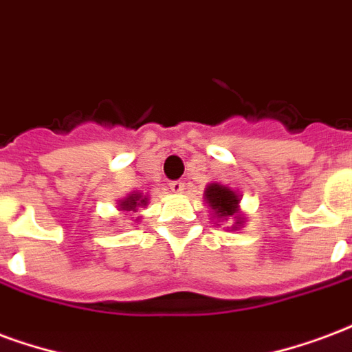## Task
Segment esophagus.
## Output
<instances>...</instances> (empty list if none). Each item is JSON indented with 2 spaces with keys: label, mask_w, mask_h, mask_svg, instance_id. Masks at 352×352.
I'll use <instances>...</instances> for the list:
<instances>
[{
  "label": "esophagus",
  "mask_w": 352,
  "mask_h": 352,
  "mask_svg": "<svg viewBox=\"0 0 352 352\" xmlns=\"http://www.w3.org/2000/svg\"><path fill=\"white\" fill-rule=\"evenodd\" d=\"M169 190H171L173 194H181L184 190V183L183 181H171V183H169Z\"/></svg>",
  "instance_id": "1"
}]
</instances>
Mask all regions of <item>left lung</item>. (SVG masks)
<instances>
[{
	"label": "left lung",
	"instance_id": "left-lung-1",
	"mask_svg": "<svg viewBox=\"0 0 352 352\" xmlns=\"http://www.w3.org/2000/svg\"><path fill=\"white\" fill-rule=\"evenodd\" d=\"M205 201L209 203V207L212 209L216 218H235V223L231 229H239V226H242L241 214H239V196L236 192L229 188V186H223L220 183H210L207 188H205Z\"/></svg>",
	"mask_w": 352,
	"mask_h": 352
}]
</instances>
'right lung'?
I'll return each mask as SVG.
<instances>
[{"mask_svg":"<svg viewBox=\"0 0 352 352\" xmlns=\"http://www.w3.org/2000/svg\"><path fill=\"white\" fill-rule=\"evenodd\" d=\"M147 203H149L147 201V197H143L140 192H132V194H129L124 199L119 201V207H121V210H132V212H138V209H140V207H145Z\"/></svg>","mask_w":352,"mask_h":352,"instance_id":"right-lung-1","label":"right lung"}]
</instances>
